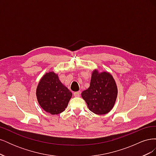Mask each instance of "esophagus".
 I'll use <instances>...</instances> for the list:
<instances>
[{
	"instance_id": "esophagus-1",
	"label": "esophagus",
	"mask_w": 156,
	"mask_h": 156,
	"mask_svg": "<svg viewBox=\"0 0 156 156\" xmlns=\"http://www.w3.org/2000/svg\"><path fill=\"white\" fill-rule=\"evenodd\" d=\"M80 94H81V91H78V92H74V96L75 97H79Z\"/></svg>"
}]
</instances>
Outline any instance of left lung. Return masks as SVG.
I'll return each instance as SVG.
<instances>
[{"label": "left lung", "instance_id": "1", "mask_svg": "<svg viewBox=\"0 0 156 156\" xmlns=\"http://www.w3.org/2000/svg\"><path fill=\"white\" fill-rule=\"evenodd\" d=\"M90 111L97 115H105L115 105L117 87L112 75L107 72L99 73L94 70L90 87L81 94Z\"/></svg>", "mask_w": 156, "mask_h": 156}]
</instances>
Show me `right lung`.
<instances>
[{
	"mask_svg": "<svg viewBox=\"0 0 156 156\" xmlns=\"http://www.w3.org/2000/svg\"><path fill=\"white\" fill-rule=\"evenodd\" d=\"M72 93L64 86L54 72L47 73L36 89V96L41 107L51 115H58L65 110Z\"/></svg>",
	"mask_w": 156,
	"mask_h": 156,
	"instance_id": "1",
	"label": "right lung"
}]
</instances>
